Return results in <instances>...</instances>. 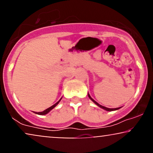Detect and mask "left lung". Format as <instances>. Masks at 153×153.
I'll list each match as a JSON object with an SVG mask.
<instances>
[{
	"label": "left lung",
	"instance_id": "1",
	"mask_svg": "<svg viewBox=\"0 0 153 153\" xmlns=\"http://www.w3.org/2000/svg\"><path fill=\"white\" fill-rule=\"evenodd\" d=\"M88 97H89V99L91 100L92 101H93V102L95 103V104H97L98 106H99L100 108H103V109H104V110H105V111H116V110H118V109H119V108H120V107H119V108H106V107H105V106H103V105H100V104H99V103H98L97 101H94V100L92 99V98L90 97V95L89 94H88Z\"/></svg>",
	"mask_w": 153,
	"mask_h": 153
}]
</instances>
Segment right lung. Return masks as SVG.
<instances>
[{
  "instance_id": "obj_1",
  "label": "right lung",
  "mask_w": 153,
  "mask_h": 153,
  "mask_svg": "<svg viewBox=\"0 0 153 153\" xmlns=\"http://www.w3.org/2000/svg\"><path fill=\"white\" fill-rule=\"evenodd\" d=\"M61 99H62V98H61V99H60V100H59V101H57V102H56V103H55V104H54L53 105H52V106H50V108H47V109H46V110H45L44 111H42V112H35V114H38V115H45V114H48V113H49V112H50V111L51 110H52V109H53V108H54V107H55V106H56V105H57V104H58V103H59V101H61Z\"/></svg>"
}]
</instances>
